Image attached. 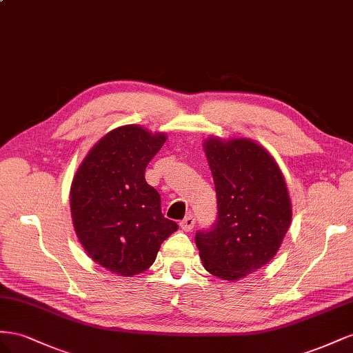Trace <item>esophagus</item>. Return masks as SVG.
<instances>
[{
    "label": "esophagus",
    "instance_id": "esophagus-1",
    "mask_svg": "<svg viewBox=\"0 0 353 353\" xmlns=\"http://www.w3.org/2000/svg\"><path fill=\"white\" fill-rule=\"evenodd\" d=\"M195 226V217L194 216H188L182 221H180V228H182L185 232H190Z\"/></svg>",
    "mask_w": 353,
    "mask_h": 353
}]
</instances>
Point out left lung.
<instances>
[{"mask_svg": "<svg viewBox=\"0 0 353 353\" xmlns=\"http://www.w3.org/2000/svg\"><path fill=\"white\" fill-rule=\"evenodd\" d=\"M204 150L214 180L217 220L195 235V243L207 272L235 281L275 257L293 205L275 158L254 140L210 136Z\"/></svg>", "mask_w": 353, "mask_h": 353, "instance_id": "8db88e82", "label": "left lung"}]
</instances>
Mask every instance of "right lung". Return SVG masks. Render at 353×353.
I'll return each instance as SVG.
<instances>
[{"label":"right lung","instance_id":"add662e5","mask_svg":"<svg viewBox=\"0 0 353 353\" xmlns=\"http://www.w3.org/2000/svg\"><path fill=\"white\" fill-rule=\"evenodd\" d=\"M165 133L128 124L110 130L88 150L70 185L75 234L97 265L119 276L152 266L161 244L179 229L161 213V196L145 170Z\"/></svg>","mask_w":353,"mask_h":353}]
</instances>
